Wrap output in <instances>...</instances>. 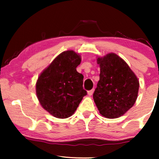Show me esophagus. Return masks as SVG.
I'll use <instances>...</instances> for the list:
<instances>
[{"mask_svg":"<svg viewBox=\"0 0 159 159\" xmlns=\"http://www.w3.org/2000/svg\"><path fill=\"white\" fill-rule=\"evenodd\" d=\"M93 92H94V89H92V90H90L88 91V95H90V96H91V95H93Z\"/></svg>","mask_w":159,"mask_h":159,"instance_id":"esophagus-1","label":"esophagus"}]
</instances>
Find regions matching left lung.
<instances>
[{
    "instance_id": "left-lung-1",
    "label": "left lung",
    "mask_w": 159,
    "mask_h": 159,
    "mask_svg": "<svg viewBox=\"0 0 159 159\" xmlns=\"http://www.w3.org/2000/svg\"><path fill=\"white\" fill-rule=\"evenodd\" d=\"M100 80L93 99L100 114L108 119L122 116L135 103L139 90L136 75L122 58L114 53L97 58Z\"/></svg>"
}]
</instances>
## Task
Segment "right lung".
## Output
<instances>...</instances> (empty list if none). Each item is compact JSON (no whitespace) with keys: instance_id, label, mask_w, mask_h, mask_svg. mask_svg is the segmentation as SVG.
I'll return each mask as SVG.
<instances>
[{"instance_id":"obj_1","label":"right lung","mask_w":159,"mask_h":159,"mask_svg":"<svg viewBox=\"0 0 159 159\" xmlns=\"http://www.w3.org/2000/svg\"><path fill=\"white\" fill-rule=\"evenodd\" d=\"M80 62L79 54L64 51L39 76L37 97L43 108L56 118L71 116L87 95L82 87L83 75L76 69Z\"/></svg>"}]
</instances>
